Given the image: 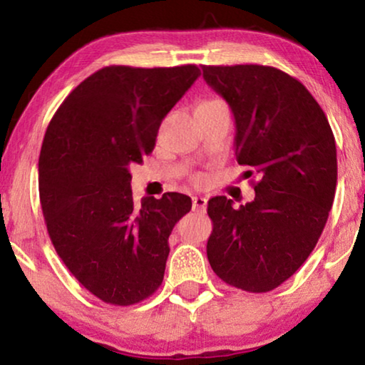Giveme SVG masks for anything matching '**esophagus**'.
I'll return each instance as SVG.
<instances>
[{"instance_id":"34e87169","label":"esophagus","mask_w":365,"mask_h":365,"mask_svg":"<svg viewBox=\"0 0 365 365\" xmlns=\"http://www.w3.org/2000/svg\"><path fill=\"white\" fill-rule=\"evenodd\" d=\"M207 207V200L205 196H193V211L195 212H206Z\"/></svg>"}]
</instances>
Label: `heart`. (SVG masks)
<instances>
[{"label": "heart", "instance_id": "obj_1", "mask_svg": "<svg viewBox=\"0 0 365 365\" xmlns=\"http://www.w3.org/2000/svg\"><path fill=\"white\" fill-rule=\"evenodd\" d=\"M214 101H217V100H209V101H205V103H201V104H209V103H214Z\"/></svg>", "mask_w": 365, "mask_h": 365}]
</instances>
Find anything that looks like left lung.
<instances>
[{"mask_svg":"<svg viewBox=\"0 0 365 365\" xmlns=\"http://www.w3.org/2000/svg\"><path fill=\"white\" fill-rule=\"evenodd\" d=\"M202 77L230 106L235 154L257 172L255 201L207 202V259L219 279L250 293L282 285L316 248L336 188L335 137L299 80L270 66H202Z\"/></svg>","mask_w":365,"mask_h":365,"instance_id":"8db88e82","label":"left lung"}]
</instances>
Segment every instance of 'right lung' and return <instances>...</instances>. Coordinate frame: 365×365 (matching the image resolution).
I'll use <instances>...</instances> for the list:
<instances>
[{
	"mask_svg": "<svg viewBox=\"0 0 365 365\" xmlns=\"http://www.w3.org/2000/svg\"><path fill=\"white\" fill-rule=\"evenodd\" d=\"M195 64L103 67L61 104L38 159L41 211L54 250L96 298L130 306L164 279L169 235L191 200L132 196L128 165L143 163L160 122L195 80Z\"/></svg>",
	"mask_w": 365,
	"mask_h": 365,
	"instance_id": "add662e5",
	"label": "right lung"
}]
</instances>
